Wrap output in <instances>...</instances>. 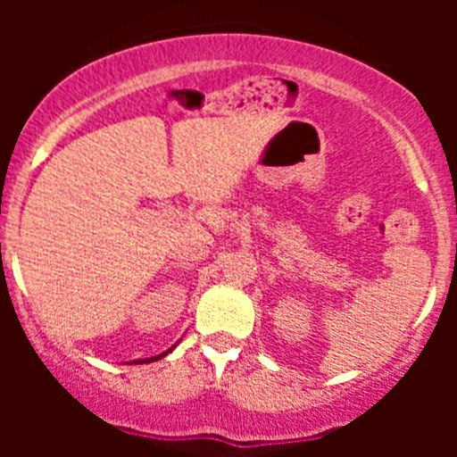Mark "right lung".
Listing matches in <instances>:
<instances>
[{"label":"right lung","instance_id":"obj_1","mask_svg":"<svg viewBox=\"0 0 457 457\" xmlns=\"http://www.w3.org/2000/svg\"><path fill=\"white\" fill-rule=\"evenodd\" d=\"M174 349V347H172ZM172 349H168V352H163V353H159V356H154V358H145V361H135V362H154V361H159V358H163V356H168L170 352H172Z\"/></svg>","mask_w":457,"mask_h":457}]
</instances>
